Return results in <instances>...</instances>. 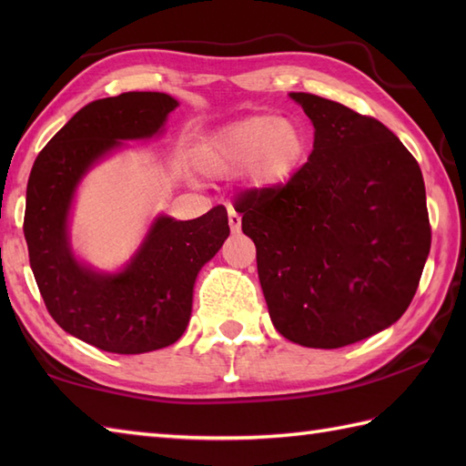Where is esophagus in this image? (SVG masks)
Returning a JSON list of instances; mask_svg holds the SVG:
<instances>
[{"label": "esophagus", "instance_id": "1", "mask_svg": "<svg viewBox=\"0 0 466 466\" xmlns=\"http://www.w3.org/2000/svg\"><path fill=\"white\" fill-rule=\"evenodd\" d=\"M228 224H230V230L232 234H238L240 228H242V216L234 210V208H230L228 210Z\"/></svg>", "mask_w": 466, "mask_h": 466}]
</instances>
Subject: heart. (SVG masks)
<instances>
[{"mask_svg":"<svg viewBox=\"0 0 466 466\" xmlns=\"http://www.w3.org/2000/svg\"><path fill=\"white\" fill-rule=\"evenodd\" d=\"M310 136L294 117L256 114L216 127L198 146V167L210 177L242 174L254 190H276L300 172Z\"/></svg>","mask_w":466,"mask_h":466,"instance_id":"heart-1","label":"heart"}]
</instances>
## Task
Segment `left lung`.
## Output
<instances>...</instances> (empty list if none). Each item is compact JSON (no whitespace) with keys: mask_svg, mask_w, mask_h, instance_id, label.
Returning a JSON list of instances; mask_svg holds the SVG:
<instances>
[{"mask_svg":"<svg viewBox=\"0 0 466 466\" xmlns=\"http://www.w3.org/2000/svg\"><path fill=\"white\" fill-rule=\"evenodd\" d=\"M314 126L300 172L236 200L256 244L274 329L309 349H340L409 309L431 250L419 162L389 127L326 97L292 92Z\"/></svg>","mask_w":466,"mask_h":466,"instance_id":"8db88e82","label":"left lung"}]
</instances>
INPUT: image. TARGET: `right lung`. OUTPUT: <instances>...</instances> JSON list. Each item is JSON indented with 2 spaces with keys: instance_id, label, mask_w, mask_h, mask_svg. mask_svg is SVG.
I'll return each instance as SVG.
<instances>
[{
  "instance_id": "add662e5",
  "label": "right lung",
  "mask_w": 466,
  "mask_h": 466,
  "mask_svg": "<svg viewBox=\"0 0 466 466\" xmlns=\"http://www.w3.org/2000/svg\"><path fill=\"white\" fill-rule=\"evenodd\" d=\"M177 102L160 92H126L84 106L35 157L25 192L29 264L47 312L96 349L142 354L174 344L192 314L194 282L230 234L216 206L194 220L157 216L120 272H97L74 256L69 210L77 184L126 140L162 134Z\"/></svg>"
}]
</instances>
